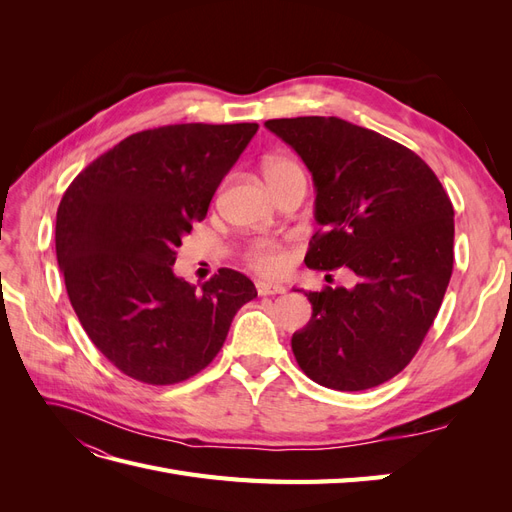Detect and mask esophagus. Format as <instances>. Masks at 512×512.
Segmentation results:
<instances>
[{"mask_svg": "<svg viewBox=\"0 0 512 512\" xmlns=\"http://www.w3.org/2000/svg\"><path fill=\"white\" fill-rule=\"evenodd\" d=\"M256 290L260 297H271V294H284V286L273 284V282H258Z\"/></svg>", "mask_w": 512, "mask_h": 512, "instance_id": "1", "label": "esophagus"}]
</instances>
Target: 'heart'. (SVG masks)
<instances>
[{
    "label": "heart",
    "mask_w": 512,
    "mask_h": 512,
    "mask_svg": "<svg viewBox=\"0 0 512 512\" xmlns=\"http://www.w3.org/2000/svg\"><path fill=\"white\" fill-rule=\"evenodd\" d=\"M288 173H303L301 166L297 162H292L288 158H271L265 164V175L267 181H273L282 175ZM245 260L256 273L260 275H280L286 269V250L280 241L275 239H256L245 250Z\"/></svg>",
    "instance_id": "1"
}]
</instances>
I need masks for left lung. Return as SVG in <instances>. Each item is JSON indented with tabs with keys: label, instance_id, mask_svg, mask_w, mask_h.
Returning a JSON list of instances; mask_svg holds the SVG:
<instances>
[{
	"label": "left lung",
	"instance_id": "1",
	"mask_svg": "<svg viewBox=\"0 0 512 512\" xmlns=\"http://www.w3.org/2000/svg\"><path fill=\"white\" fill-rule=\"evenodd\" d=\"M316 185L305 265L346 267L356 286L305 292L312 320L292 335L307 378L335 391L391 380L421 348L453 273V203L408 147L339 117L269 119Z\"/></svg>",
	"mask_w": 512,
	"mask_h": 512
}]
</instances>
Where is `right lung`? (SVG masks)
Returning a JSON list of instances; mask_svg holds the SVG:
<instances>
[{"instance_id":"right-lung-1","label":"right lung","mask_w":512,"mask_h":512,"mask_svg":"<svg viewBox=\"0 0 512 512\" xmlns=\"http://www.w3.org/2000/svg\"><path fill=\"white\" fill-rule=\"evenodd\" d=\"M258 123H177L136 132L81 170L57 209L55 250L94 346L138 382L203 371L256 297L239 271L203 288L173 273L177 247L252 141Z\"/></svg>"}]
</instances>
